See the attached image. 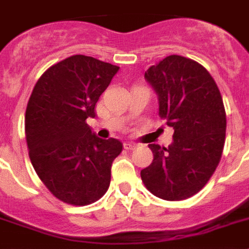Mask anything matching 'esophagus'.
Segmentation results:
<instances>
[{
	"mask_svg": "<svg viewBox=\"0 0 249 249\" xmlns=\"http://www.w3.org/2000/svg\"><path fill=\"white\" fill-rule=\"evenodd\" d=\"M123 147H124V150H135V148L137 147V145H136V143H132V142H124V143H123Z\"/></svg>",
	"mask_w": 249,
	"mask_h": 249,
	"instance_id": "esophagus-1",
	"label": "esophagus"
}]
</instances>
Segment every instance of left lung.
I'll list each match as a JSON object with an SVG mask.
<instances>
[{"label":"left lung","instance_id":"8db88e82","mask_svg":"<svg viewBox=\"0 0 249 249\" xmlns=\"http://www.w3.org/2000/svg\"><path fill=\"white\" fill-rule=\"evenodd\" d=\"M159 97V114L174 128L173 143L148 147L154 160L141 170L148 191L163 200H184L205 186L222 157L227 118L222 95L205 68L170 55L145 73Z\"/></svg>","mask_w":249,"mask_h":249}]
</instances>
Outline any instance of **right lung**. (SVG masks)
<instances>
[{"label": "right lung", "mask_w": 249, "mask_h": 249, "mask_svg": "<svg viewBox=\"0 0 249 249\" xmlns=\"http://www.w3.org/2000/svg\"><path fill=\"white\" fill-rule=\"evenodd\" d=\"M120 68L73 55L49 68L33 89L25 114L29 156L55 197L76 207L99 200L109 188L112 162L122 152L87 124Z\"/></svg>", "instance_id": "obj_1"}]
</instances>
